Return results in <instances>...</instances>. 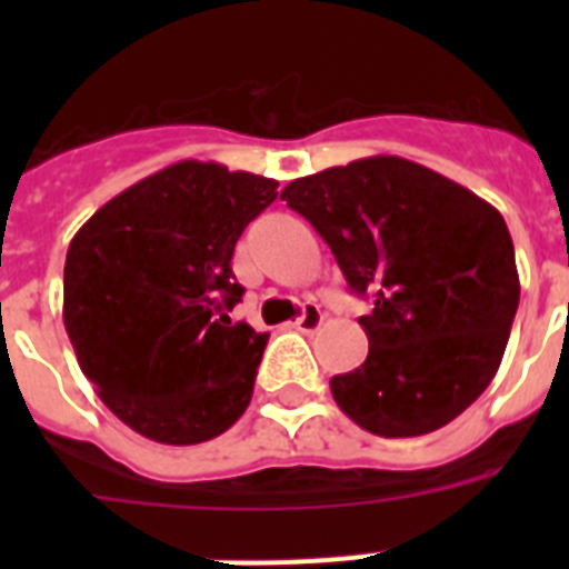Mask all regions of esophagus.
<instances>
[{
    "label": "esophagus",
    "instance_id": "obj_1",
    "mask_svg": "<svg viewBox=\"0 0 569 569\" xmlns=\"http://www.w3.org/2000/svg\"><path fill=\"white\" fill-rule=\"evenodd\" d=\"M321 321H325L321 310L316 308V305H308V308H305V313H301L299 319H296L293 328L301 330V333H316V330L321 328Z\"/></svg>",
    "mask_w": 569,
    "mask_h": 569
}]
</instances>
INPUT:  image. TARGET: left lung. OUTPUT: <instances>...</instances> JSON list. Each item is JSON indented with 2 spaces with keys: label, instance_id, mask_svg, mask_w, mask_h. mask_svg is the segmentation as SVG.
<instances>
[{
  "label": "left lung",
  "instance_id": "8db88e82",
  "mask_svg": "<svg viewBox=\"0 0 569 569\" xmlns=\"http://www.w3.org/2000/svg\"><path fill=\"white\" fill-rule=\"evenodd\" d=\"M281 199L328 241L361 316L365 365L330 379L367 433H433L485 393L519 310L510 230L492 204L401 156L293 179Z\"/></svg>",
  "mask_w": 569,
  "mask_h": 569
}]
</instances>
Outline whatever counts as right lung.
Instances as JSON below:
<instances>
[{
	"label": "right lung",
	"mask_w": 569,
	"mask_h": 569,
	"mask_svg": "<svg viewBox=\"0 0 569 569\" xmlns=\"http://www.w3.org/2000/svg\"><path fill=\"white\" fill-rule=\"evenodd\" d=\"M276 179L184 159L130 184L79 228L64 259V330L99 399L159 445L239 421L268 333L233 325L230 259Z\"/></svg>",
	"instance_id": "1"
}]
</instances>
